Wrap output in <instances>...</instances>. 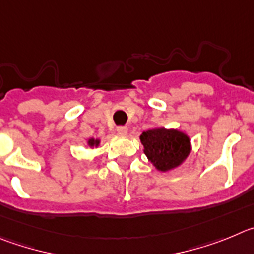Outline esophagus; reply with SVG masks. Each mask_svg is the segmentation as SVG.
<instances>
[{
    "label": "esophagus",
    "instance_id": "34e87169",
    "mask_svg": "<svg viewBox=\"0 0 254 254\" xmlns=\"http://www.w3.org/2000/svg\"><path fill=\"white\" fill-rule=\"evenodd\" d=\"M116 130H118V134H120V135H125L127 132V127L125 125H120V127H116Z\"/></svg>",
    "mask_w": 254,
    "mask_h": 254
}]
</instances>
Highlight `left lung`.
<instances>
[{
  "mask_svg": "<svg viewBox=\"0 0 254 254\" xmlns=\"http://www.w3.org/2000/svg\"><path fill=\"white\" fill-rule=\"evenodd\" d=\"M144 153L159 171L172 170L190 153V140L177 130L152 129L140 135Z\"/></svg>",
  "mask_w": 254,
  "mask_h": 254,
  "instance_id": "left-lung-1",
  "label": "left lung"
}]
</instances>
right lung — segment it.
<instances>
[{"label": "right lung", "mask_w": 254, "mask_h": 254, "mask_svg": "<svg viewBox=\"0 0 254 254\" xmlns=\"http://www.w3.org/2000/svg\"><path fill=\"white\" fill-rule=\"evenodd\" d=\"M88 144H90V145H97V144H99V140H95V139H90Z\"/></svg>", "instance_id": "obj_1"}]
</instances>
